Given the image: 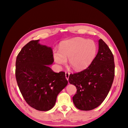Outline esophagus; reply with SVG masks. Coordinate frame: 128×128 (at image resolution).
I'll return each instance as SVG.
<instances>
[{"instance_id": "esophagus-1", "label": "esophagus", "mask_w": 128, "mask_h": 128, "mask_svg": "<svg viewBox=\"0 0 128 128\" xmlns=\"http://www.w3.org/2000/svg\"><path fill=\"white\" fill-rule=\"evenodd\" d=\"M69 75H70L69 72H66V78L67 79V80H68V79H69Z\"/></svg>"}]
</instances>
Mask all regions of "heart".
<instances>
[{
	"mask_svg": "<svg viewBox=\"0 0 128 128\" xmlns=\"http://www.w3.org/2000/svg\"><path fill=\"white\" fill-rule=\"evenodd\" d=\"M97 53V46L92 40L75 37L62 42L59 50L53 52L54 61L59 65L66 64L69 59L70 66L76 71L90 66Z\"/></svg>",
	"mask_w": 128,
	"mask_h": 128,
	"instance_id": "b5f03b06",
	"label": "heart"
}]
</instances>
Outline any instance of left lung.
I'll list each match as a JSON object with an SVG mask.
<instances>
[{"instance_id": "8db88e82", "label": "left lung", "mask_w": 128, "mask_h": 128, "mask_svg": "<svg viewBox=\"0 0 128 128\" xmlns=\"http://www.w3.org/2000/svg\"><path fill=\"white\" fill-rule=\"evenodd\" d=\"M114 68L112 52L102 39L99 40L98 51L90 66L69 75V83L77 89L72 100L78 109L90 110L101 104L112 86Z\"/></svg>"}]
</instances>
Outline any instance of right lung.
<instances>
[{
    "label": "right lung",
    "instance_id": "1",
    "mask_svg": "<svg viewBox=\"0 0 128 128\" xmlns=\"http://www.w3.org/2000/svg\"><path fill=\"white\" fill-rule=\"evenodd\" d=\"M31 40L16 58V79L24 99L35 110L47 111L56 104V97L68 85L66 73L54 72L48 66L54 62L51 47Z\"/></svg>",
    "mask_w": 128,
    "mask_h": 128
}]
</instances>
